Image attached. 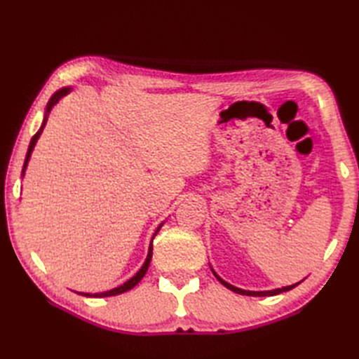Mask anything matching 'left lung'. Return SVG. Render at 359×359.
Instances as JSON below:
<instances>
[{
    "label": "left lung",
    "instance_id": "1",
    "mask_svg": "<svg viewBox=\"0 0 359 359\" xmlns=\"http://www.w3.org/2000/svg\"><path fill=\"white\" fill-rule=\"evenodd\" d=\"M212 273H215V270H212ZM215 276L219 279L220 284L225 285L228 290H231V292L239 293V294H245V296H274V294H279V293H282V292H288V290H292V288H294L297 284H299V282H297V284L288 285V287H282V288H276V290H269V292H250V290H242V288H238V287H234V285H231V284H228V282H225L222 278H219L216 273H215Z\"/></svg>",
    "mask_w": 359,
    "mask_h": 359
}]
</instances>
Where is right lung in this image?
I'll return each mask as SVG.
<instances>
[{
	"label": "right lung",
	"mask_w": 359,
	"mask_h": 359,
	"mask_svg": "<svg viewBox=\"0 0 359 359\" xmlns=\"http://www.w3.org/2000/svg\"><path fill=\"white\" fill-rule=\"evenodd\" d=\"M69 90H71V88H63V89L57 90V93L50 97V100H49V103H48V108H46V116H44V120H43V123H41V128L38 129V133L32 137V140H30L29 149H27V154H26V160H25V166H22V175H25V171H26V166H27V162H29V158H30V154H32V151H34V148H35V143H36V140H38V139H40V135H41L43 129H44V126H46V121H48V114H49V112H50V109L53 108V104H57V103H58L60 98L65 97L66 94H69ZM162 225H163V224H160V225H158V228L156 230L154 236L158 233V230H160V228H162ZM154 236H152V239H154ZM151 257H152V243L149 245L148 256H147V261H144V264H143L142 269H140L139 271H137L135 276H133L131 279L126 280L123 285H120V287H117V288H112V290H109V292H103V293H80V294H83V296H88V297H106V296H116V294H120V293H125V292H128V290H131L133 287H135L137 284H139V282L142 280V278L144 276V273L148 271V266H149V262H151Z\"/></svg>",
	"instance_id": "1"
}]
</instances>
